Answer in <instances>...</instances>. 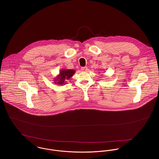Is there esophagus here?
<instances>
[{"label":"esophagus","mask_w":159,"mask_h":159,"mask_svg":"<svg viewBox=\"0 0 159 159\" xmlns=\"http://www.w3.org/2000/svg\"><path fill=\"white\" fill-rule=\"evenodd\" d=\"M81 70L83 71H87L88 70V68L86 67H82L81 68Z\"/></svg>","instance_id":"obj_1"}]
</instances>
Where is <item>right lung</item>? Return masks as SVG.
Returning <instances> with one entry per match:
<instances>
[{
  "label": "right lung",
  "mask_w": 159,
  "mask_h": 159,
  "mask_svg": "<svg viewBox=\"0 0 159 159\" xmlns=\"http://www.w3.org/2000/svg\"><path fill=\"white\" fill-rule=\"evenodd\" d=\"M75 73V70L73 69H62L59 71V74L57 75L53 80L54 83L57 85H64Z\"/></svg>",
  "instance_id": "1"
}]
</instances>
